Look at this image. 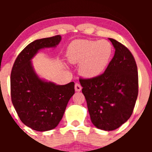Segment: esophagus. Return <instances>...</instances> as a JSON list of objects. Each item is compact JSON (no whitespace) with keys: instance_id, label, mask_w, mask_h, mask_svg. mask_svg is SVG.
Segmentation results:
<instances>
[{"instance_id":"obj_1","label":"esophagus","mask_w":152,"mask_h":152,"mask_svg":"<svg viewBox=\"0 0 152 152\" xmlns=\"http://www.w3.org/2000/svg\"><path fill=\"white\" fill-rule=\"evenodd\" d=\"M81 88L82 87L79 83H76V84H75V91H81Z\"/></svg>"}]
</instances>
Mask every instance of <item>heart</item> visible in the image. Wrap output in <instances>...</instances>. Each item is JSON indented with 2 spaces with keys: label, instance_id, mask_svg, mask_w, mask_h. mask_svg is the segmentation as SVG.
<instances>
[{
  "label": "heart",
  "instance_id": "obj_1",
  "mask_svg": "<svg viewBox=\"0 0 152 152\" xmlns=\"http://www.w3.org/2000/svg\"><path fill=\"white\" fill-rule=\"evenodd\" d=\"M112 46L106 40H80L73 42L67 50L71 64H79V72L83 77H97L105 71L112 55Z\"/></svg>",
  "mask_w": 152,
  "mask_h": 152
}]
</instances>
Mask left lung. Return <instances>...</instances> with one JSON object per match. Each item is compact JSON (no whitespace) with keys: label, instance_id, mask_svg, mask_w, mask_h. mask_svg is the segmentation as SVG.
I'll use <instances>...</instances> for the list:
<instances>
[{"label":"left lung","instance_id":"8db88e82","mask_svg":"<svg viewBox=\"0 0 152 152\" xmlns=\"http://www.w3.org/2000/svg\"><path fill=\"white\" fill-rule=\"evenodd\" d=\"M113 58L104 74L79 81L91 121L96 128L113 131L132 116L138 96V71L129 50L113 38Z\"/></svg>","mask_w":152,"mask_h":152}]
</instances>
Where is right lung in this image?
Segmentation results:
<instances>
[{
	"label": "right lung",
	"instance_id": "1",
	"mask_svg": "<svg viewBox=\"0 0 152 152\" xmlns=\"http://www.w3.org/2000/svg\"><path fill=\"white\" fill-rule=\"evenodd\" d=\"M60 35L31 42L18 56L10 75L11 100L20 121L37 132L56 128L64 116L69 101L75 93L74 83L57 85L39 77L33 58L40 50L56 48Z\"/></svg>",
	"mask_w": 152,
	"mask_h": 152
}]
</instances>
